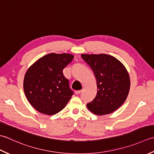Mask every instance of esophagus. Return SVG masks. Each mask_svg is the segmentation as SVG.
Masks as SVG:
<instances>
[{
  "label": "esophagus",
  "mask_w": 154,
  "mask_h": 154,
  "mask_svg": "<svg viewBox=\"0 0 154 154\" xmlns=\"http://www.w3.org/2000/svg\"><path fill=\"white\" fill-rule=\"evenodd\" d=\"M81 92H82V90H76V91H75V94H80Z\"/></svg>",
  "instance_id": "obj_1"
}]
</instances>
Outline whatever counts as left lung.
<instances>
[{
    "label": "left lung",
    "mask_w": 154,
    "mask_h": 154,
    "mask_svg": "<svg viewBox=\"0 0 154 154\" xmlns=\"http://www.w3.org/2000/svg\"><path fill=\"white\" fill-rule=\"evenodd\" d=\"M96 78L98 92L87 107L96 115L114 112L126 100L130 87L129 74L116 58L108 54H82Z\"/></svg>",
    "instance_id": "left-lung-1"
}]
</instances>
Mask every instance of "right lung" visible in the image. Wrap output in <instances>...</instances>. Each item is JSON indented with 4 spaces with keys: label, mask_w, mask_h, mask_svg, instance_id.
<instances>
[{
    "label": "right lung",
    "mask_w": 154,
    "mask_h": 154,
    "mask_svg": "<svg viewBox=\"0 0 154 154\" xmlns=\"http://www.w3.org/2000/svg\"><path fill=\"white\" fill-rule=\"evenodd\" d=\"M74 56L70 54H47L27 70L24 80L25 95L36 110L54 115L67 104L74 92L63 70Z\"/></svg>",
    "instance_id": "obj_1"
}]
</instances>
